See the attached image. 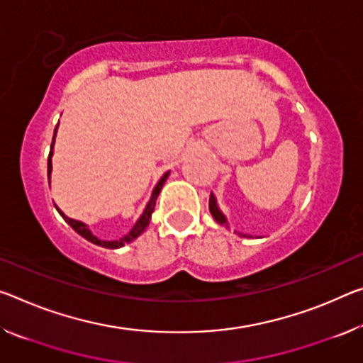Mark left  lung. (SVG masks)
I'll return each mask as SVG.
<instances>
[{
    "label": "left lung",
    "instance_id": "1",
    "mask_svg": "<svg viewBox=\"0 0 363 363\" xmlns=\"http://www.w3.org/2000/svg\"><path fill=\"white\" fill-rule=\"evenodd\" d=\"M208 208H210L211 216L215 218V221H216L218 224H221V226H226V228H228V220H226V216L223 215V211L220 210V206H218V203H216V197H215V194H213V192L210 194ZM239 235H242V238H252V235H247V234H239Z\"/></svg>",
    "mask_w": 363,
    "mask_h": 363
}]
</instances>
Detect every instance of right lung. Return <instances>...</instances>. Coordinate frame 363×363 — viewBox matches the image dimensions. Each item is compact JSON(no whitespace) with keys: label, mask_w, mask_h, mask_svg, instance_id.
<instances>
[{"label":"right lung","mask_w":363,"mask_h":363,"mask_svg":"<svg viewBox=\"0 0 363 363\" xmlns=\"http://www.w3.org/2000/svg\"><path fill=\"white\" fill-rule=\"evenodd\" d=\"M57 125H60V123H57ZM57 125L55 128L53 142H51V148H50V157H48V179H50V176H51V171H53V164H51V158H53L55 139H56ZM168 176H169V171H166L164 174L161 176V179L158 181L157 186H155L153 192H152V197H150V200H148L145 210H143V213L140 215L139 220H137V223L134 224V226H132V229H130V231H129L128 234L123 235V238L116 239V240H101V239H99V238H96V235H94V233L90 231L87 224L82 223V221L72 220V218H67V216L65 215V213H62L60 208H57L56 205H55V206H56L57 213H60V215H61L62 218H65V221L69 224V226H71L77 234L82 235L84 239H87L89 242L95 244V245H100V247H105V249H119V247H124L125 244H129V242H132V240H135L143 231H145V228L148 226V223H150V220H152V213H153V210H155V203H157L158 194H160V191H161V187H163V184L166 182V179H168Z\"/></svg>","instance_id":"right-lung-1"}]
</instances>
